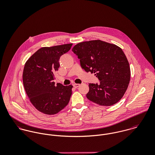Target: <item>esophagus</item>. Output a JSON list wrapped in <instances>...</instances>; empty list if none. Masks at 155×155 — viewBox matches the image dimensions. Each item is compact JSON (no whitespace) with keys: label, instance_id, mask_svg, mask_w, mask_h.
Wrapping results in <instances>:
<instances>
[{"label":"esophagus","instance_id":"34e87169","mask_svg":"<svg viewBox=\"0 0 155 155\" xmlns=\"http://www.w3.org/2000/svg\"><path fill=\"white\" fill-rule=\"evenodd\" d=\"M79 86H80V84H73V87H74L75 88L79 87Z\"/></svg>","mask_w":155,"mask_h":155}]
</instances>
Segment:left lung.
<instances>
[{"instance_id":"obj_1","label":"left lung","mask_w":155,"mask_h":155,"mask_svg":"<svg viewBox=\"0 0 155 155\" xmlns=\"http://www.w3.org/2000/svg\"><path fill=\"white\" fill-rule=\"evenodd\" d=\"M72 51L87 72L94 73L98 84H89L87 97L100 106L117 103L128 88L131 76L130 64L122 49L116 45L95 40L76 45Z\"/></svg>"}]
</instances>
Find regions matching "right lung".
I'll return each mask as SVG.
<instances>
[{"instance_id":"right-lung-1","label":"right lung","mask_w":155,"mask_h":155,"mask_svg":"<svg viewBox=\"0 0 155 155\" xmlns=\"http://www.w3.org/2000/svg\"><path fill=\"white\" fill-rule=\"evenodd\" d=\"M72 44L43 47L25 63L22 81L28 97L35 107L46 114H55L68 104L72 94L71 85H55L54 73L60 67V57Z\"/></svg>"}]
</instances>
